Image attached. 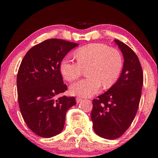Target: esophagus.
Returning a JSON list of instances; mask_svg holds the SVG:
<instances>
[{"instance_id": "34e87169", "label": "esophagus", "mask_w": 158, "mask_h": 158, "mask_svg": "<svg viewBox=\"0 0 158 158\" xmlns=\"http://www.w3.org/2000/svg\"><path fill=\"white\" fill-rule=\"evenodd\" d=\"M83 101V99H82L81 98H79V97H77L76 98V102L78 103H80L81 102V101Z\"/></svg>"}]
</instances>
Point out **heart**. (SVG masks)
Masks as SVG:
<instances>
[{
	"mask_svg": "<svg viewBox=\"0 0 158 158\" xmlns=\"http://www.w3.org/2000/svg\"><path fill=\"white\" fill-rule=\"evenodd\" d=\"M77 61L66 56L60 62V70L66 81H73L81 76L83 68L88 66V77L75 82L70 87L73 95L94 96L101 85L109 88L117 81L123 68V57L117 49L101 43L81 47L75 52Z\"/></svg>",
	"mask_w": 158,
	"mask_h": 158,
	"instance_id": "1",
	"label": "heart"
}]
</instances>
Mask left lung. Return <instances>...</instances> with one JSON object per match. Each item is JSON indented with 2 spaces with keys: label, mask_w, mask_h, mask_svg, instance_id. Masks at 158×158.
<instances>
[{
  "label": "left lung",
  "mask_w": 158,
  "mask_h": 158,
  "mask_svg": "<svg viewBox=\"0 0 158 158\" xmlns=\"http://www.w3.org/2000/svg\"><path fill=\"white\" fill-rule=\"evenodd\" d=\"M124 56L119 78L106 92L93 100L91 120L96 135L108 139L120 137L130 127L139 107L143 72L137 56L124 42L115 40Z\"/></svg>",
  "instance_id": "obj_1"
}]
</instances>
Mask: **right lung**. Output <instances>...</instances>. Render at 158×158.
<instances>
[{
  "instance_id": "1",
  "label": "right lung",
  "mask_w": 158,
  "mask_h": 158,
  "mask_svg": "<svg viewBox=\"0 0 158 158\" xmlns=\"http://www.w3.org/2000/svg\"><path fill=\"white\" fill-rule=\"evenodd\" d=\"M77 46L60 39L47 40L30 49L21 61L16 81L19 108L28 127L40 137L61 132L67 111L76 104L73 96H56L68 89L60 62Z\"/></svg>"
}]
</instances>
